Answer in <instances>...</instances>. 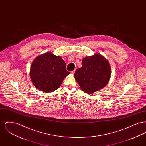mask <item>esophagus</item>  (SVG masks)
<instances>
[{
  "mask_svg": "<svg viewBox=\"0 0 146 146\" xmlns=\"http://www.w3.org/2000/svg\"><path fill=\"white\" fill-rule=\"evenodd\" d=\"M74 72H75V71L73 70V71H72V72H70V73H71L72 74H74Z\"/></svg>",
  "mask_w": 146,
  "mask_h": 146,
  "instance_id": "obj_1",
  "label": "esophagus"
}]
</instances>
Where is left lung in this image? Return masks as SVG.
<instances>
[{
    "instance_id": "obj_1",
    "label": "left lung",
    "mask_w": 146,
    "mask_h": 146,
    "mask_svg": "<svg viewBox=\"0 0 146 146\" xmlns=\"http://www.w3.org/2000/svg\"><path fill=\"white\" fill-rule=\"evenodd\" d=\"M82 63V67L76 70L74 78L84 92L93 94L107 85L111 76V68L104 56L95 53L83 58Z\"/></svg>"
}]
</instances>
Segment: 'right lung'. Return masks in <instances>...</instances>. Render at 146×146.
Segmentation results:
<instances>
[{"label":"right lung","mask_w":146,"mask_h":146,"mask_svg":"<svg viewBox=\"0 0 146 146\" xmlns=\"http://www.w3.org/2000/svg\"><path fill=\"white\" fill-rule=\"evenodd\" d=\"M70 74L66 70V63L62 57L51 52L37 56L32 63L29 71L35 87L46 93L58 89L63 79Z\"/></svg>","instance_id":"1"}]
</instances>
